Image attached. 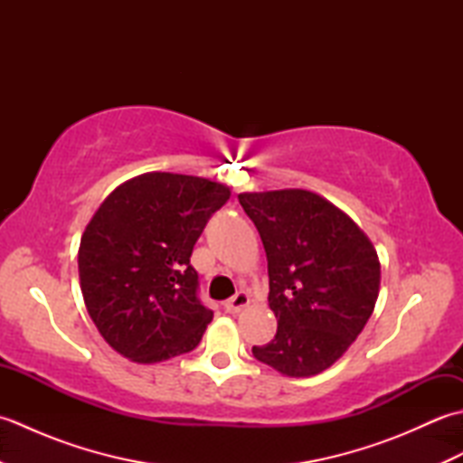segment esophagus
<instances>
[{"instance_id": "34e87169", "label": "esophagus", "mask_w": 463, "mask_h": 463, "mask_svg": "<svg viewBox=\"0 0 463 463\" xmlns=\"http://www.w3.org/2000/svg\"><path fill=\"white\" fill-rule=\"evenodd\" d=\"M250 304V297L247 292H239L237 297H232L224 302V310L229 314H239Z\"/></svg>"}]
</instances>
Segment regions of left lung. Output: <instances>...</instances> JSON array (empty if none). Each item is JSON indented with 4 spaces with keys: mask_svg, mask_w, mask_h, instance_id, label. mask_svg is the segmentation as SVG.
<instances>
[{
    "mask_svg": "<svg viewBox=\"0 0 463 463\" xmlns=\"http://www.w3.org/2000/svg\"><path fill=\"white\" fill-rule=\"evenodd\" d=\"M269 260L277 336L252 346L282 376L308 378L342 358L366 326L380 292V259L350 216L304 189L241 193Z\"/></svg>",
    "mask_w": 463,
    "mask_h": 463,
    "instance_id": "8db88e82",
    "label": "left lung"
}]
</instances>
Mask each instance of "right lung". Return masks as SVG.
I'll return each instance as SVG.
<instances>
[{"mask_svg":"<svg viewBox=\"0 0 463 463\" xmlns=\"http://www.w3.org/2000/svg\"><path fill=\"white\" fill-rule=\"evenodd\" d=\"M231 189L204 176L143 173L99 204L81 234L80 282L103 340L137 364L199 346L213 312L196 298L191 254Z\"/></svg>","mask_w":463,"mask_h":463,"instance_id":"1","label":"right lung"}]
</instances>
